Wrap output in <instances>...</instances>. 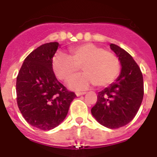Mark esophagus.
<instances>
[{
    "instance_id": "34e87169",
    "label": "esophagus",
    "mask_w": 157,
    "mask_h": 157,
    "mask_svg": "<svg viewBox=\"0 0 157 157\" xmlns=\"http://www.w3.org/2000/svg\"><path fill=\"white\" fill-rule=\"evenodd\" d=\"M86 94V92H76V96H81V95H83V94Z\"/></svg>"
}]
</instances>
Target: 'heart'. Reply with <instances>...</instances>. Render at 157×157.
I'll use <instances>...</instances> for the list:
<instances>
[{"mask_svg": "<svg viewBox=\"0 0 157 157\" xmlns=\"http://www.w3.org/2000/svg\"><path fill=\"white\" fill-rule=\"evenodd\" d=\"M70 56L58 53L54 57L52 67L59 80L68 82L82 67L86 73L74 80L71 86L85 90L91 85L104 87L116 81L121 71L120 60L111 51L92 43L71 47Z\"/></svg>", "mask_w": 157, "mask_h": 157, "instance_id": "obj_1", "label": "heart"}]
</instances>
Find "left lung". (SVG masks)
Masks as SVG:
<instances>
[{
  "instance_id": "left-lung-1",
  "label": "left lung",
  "mask_w": 157,
  "mask_h": 157,
  "mask_svg": "<svg viewBox=\"0 0 157 157\" xmlns=\"http://www.w3.org/2000/svg\"><path fill=\"white\" fill-rule=\"evenodd\" d=\"M110 47L121 63V75L116 82L98 92L91 113L103 126L117 129L131 121L139 111L144 98V79L129 53L115 44Z\"/></svg>"
}]
</instances>
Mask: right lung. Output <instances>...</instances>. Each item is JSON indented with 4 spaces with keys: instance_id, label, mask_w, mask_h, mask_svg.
<instances>
[{
    "instance_id": "1",
    "label": "right lung",
    "mask_w": 157,
    "mask_h": 157,
    "mask_svg": "<svg viewBox=\"0 0 157 157\" xmlns=\"http://www.w3.org/2000/svg\"><path fill=\"white\" fill-rule=\"evenodd\" d=\"M58 42L40 45L26 58L16 81L17 103L26 121L41 130H50L65 119L76 94L58 81L53 57Z\"/></svg>"
}]
</instances>
